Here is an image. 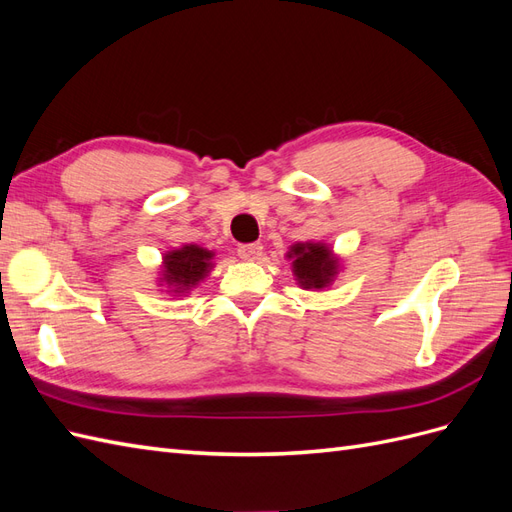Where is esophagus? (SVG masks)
Segmentation results:
<instances>
[{"instance_id":"34e87169","label":"esophagus","mask_w":512,"mask_h":512,"mask_svg":"<svg viewBox=\"0 0 512 512\" xmlns=\"http://www.w3.org/2000/svg\"><path fill=\"white\" fill-rule=\"evenodd\" d=\"M237 252L243 260H258L262 256V245L260 243H243V245H239Z\"/></svg>"}]
</instances>
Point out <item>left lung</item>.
Here are the masks:
<instances>
[{
	"mask_svg": "<svg viewBox=\"0 0 512 512\" xmlns=\"http://www.w3.org/2000/svg\"><path fill=\"white\" fill-rule=\"evenodd\" d=\"M292 258L294 275L303 288H324L331 284L337 273V260L331 256V250L322 243H297L288 252Z\"/></svg>",
	"mask_w": 512,
	"mask_h": 512,
	"instance_id": "obj_1",
	"label": "left lung"
}]
</instances>
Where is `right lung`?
<instances>
[{
    "instance_id": "right-lung-1",
    "label": "right lung",
    "mask_w": 512,
    "mask_h": 512,
    "mask_svg": "<svg viewBox=\"0 0 512 512\" xmlns=\"http://www.w3.org/2000/svg\"><path fill=\"white\" fill-rule=\"evenodd\" d=\"M213 252L198 245H185L164 256V282L173 292H185L194 288L209 273Z\"/></svg>"
}]
</instances>
